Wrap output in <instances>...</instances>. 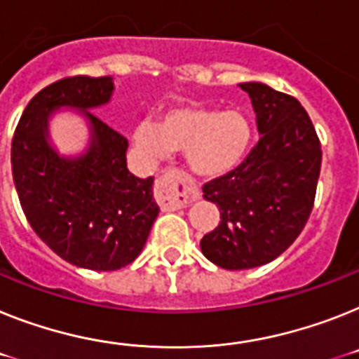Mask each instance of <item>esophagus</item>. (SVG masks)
<instances>
[{"label": "esophagus", "mask_w": 359, "mask_h": 359, "mask_svg": "<svg viewBox=\"0 0 359 359\" xmlns=\"http://www.w3.org/2000/svg\"><path fill=\"white\" fill-rule=\"evenodd\" d=\"M155 195L162 210H179L189 204L195 197V191L191 180L182 171L170 170L156 180Z\"/></svg>", "instance_id": "34e87169"}]
</instances>
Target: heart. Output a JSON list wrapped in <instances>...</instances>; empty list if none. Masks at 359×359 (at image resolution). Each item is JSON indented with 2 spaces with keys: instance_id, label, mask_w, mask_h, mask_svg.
I'll use <instances>...</instances> for the list:
<instances>
[{
  "instance_id": "b5f03b06",
  "label": "heart",
  "mask_w": 359,
  "mask_h": 359,
  "mask_svg": "<svg viewBox=\"0 0 359 359\" xmlns=\"http://www.w3.org/2000/svg\"><path fill=\"white\" fill-rule=\"evenodd\" d=\"M133 144L147 161H164L175 149H184L189 170L215 179L243 162L252 144V126L239 111H219L197 104L175 105L158 123L138 120Z\"/></svg>"
}]
</instances>
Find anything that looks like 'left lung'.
<instances>
[{
	"instance_id": "obj_1",
	"label": "left lung",
	"mask_w": 359,
	"mask_h": 359,
	"mask_svg": "<svg viewBox=\"0 0 359 359\" xmlns=\"http://www.w3.org/2000/svg\"><path fill=\"white\" fill-rule=\"evenodd\" d=\"M239 87L252 100L261 137L243 164L203 188L221 222L203 237L201 250L226 270L270 263L297 239L321 170V144L303 105L266 83Z\"/></svg>"
}]
</instances>
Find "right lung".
Segmentation results:
<instances>
[{"label":"right lung","mask_w":359,"mask_h":359,"mask_svg":"<svg viewBox=\"0 0 359 359\" xmlns=\"http://www.w3.org/2000/svg\"><path fill=\"white\" fill-rule=\"evenodd\" d=\"M111 76L63 78L29 102L12 138V177L27 221L45 245L74 266L111 272L140 255L158 215L153 177L128 170V138L91 109L111 100ZM74 109L90 128V146L63 157L50 144L48 120Z\"/></svg>","instance_id":"1"}]
</instances>
